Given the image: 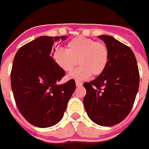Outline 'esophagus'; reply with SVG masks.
Here are the masks:
<instances>
[{
	"instance_id": "34e87169",
	"label": "esophagus",
	"mask_w": 149,
	"mask_h": 149,
	"mask_svg": "<svg viewBox=\"0 0 149 149\" xmlns=\"http://www.w3.org/2000/svg\"><path fill=\"white\" fill-rule=\"evenodd\" d=\"M76 86H77V87H81V86H83V83L81 82V81H76Z\"/></svg>"
}]
</instances>
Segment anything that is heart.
Instances as JSON below:
<instances>
[{
	"label": "heart",
	"instance_id": "1",
	"mask_svg": "<svg viewBox=\"0 0 149 149\" xmlns=\"http://www.w3.org/2000/svg\"><path fill=\"white\" fill-rule=\"evenodd\" d=\"M55 62L63 71L71 72L78 64L81 66L71 74V77L84 80L98 76L106 69L109 62V50L101 42L78 36L68 42L66 50L58 49L54 53Z\"/></svg>",
	"mask_w": 149,
	"mask_h": 149
}]
</instances>
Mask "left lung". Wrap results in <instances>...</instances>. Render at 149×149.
<instances>
[{"label":"left lung","mask_w":149,"mask_h":149,"mask_svg":"<svg viewBox=\"0 0 149 149\" xmlns=\"http://www.w3.org/2000/svg\"><path fill=\"white\" fill-rule=\"evenodd\" d=\"M98 38L109 50V62L103 73L84 84V104L88 116L101 126H113L125 119L139 89V73L132 50L110 36Z\"/></svg>","instance_id":"1"}]
</instances>
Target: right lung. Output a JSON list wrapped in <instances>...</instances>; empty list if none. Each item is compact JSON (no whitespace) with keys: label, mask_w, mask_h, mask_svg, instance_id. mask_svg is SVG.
I'll return each instance as SVG.
<instances>
[{"label":"right lung","mask_w":149,"mask_h":149,"mask_svg":"<svg viewBox=\"0 0 149 149\" xmlns=\"http://www.w3.org/2000/svg\"><path fill=\"white\" fill-rule=\"evenodd\" d=\"M66 36H40L21 47L13 63L11 87L18 110L31 125L48 127L63 117L75 89L73 79L57 83L65 74L54 60V42Z\"/></svg>","instance_id":"1"}]
</instances>
